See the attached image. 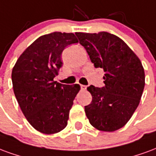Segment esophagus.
Returning a JSON list of instances; mask_svg holds the SVG:
<instances>
[{"instance_id": "1", "label": "esophagus", "mask_w": 156, "mask_h": 156, "mask_svg": "<svg viewBox=\"0 0 156 156\" xmlns=\"http://www.w3.org/2000/svg\"><path fill=\"white\" fill-rule=\"evenodd\" d=\"M80 89L82 90H86V86H84V85H80Z\"/></svg>"}]
</instances>
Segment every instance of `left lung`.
I'll use <instances>...</instances> for the list:
<instances>
[{
	"label": "left lung",
	"instance_id": "obj_1",
	"mask_svg": "<svg viewBox=\"0 0 156 156\" xmlns=\"http://www.w3.org/2000/svg\"><path fill=\"white\" fill-rule=\"evenodd\" d=\"M76 35L95 68L105 72V86L87 87L92 101L85 106L90 123L99 130L111 132L122 128L140 104L145 87L141 61L126 42L111 33Z\"/></svg>",
	"mask_w": 156,
	"mask_h": 156
}]
</instances>
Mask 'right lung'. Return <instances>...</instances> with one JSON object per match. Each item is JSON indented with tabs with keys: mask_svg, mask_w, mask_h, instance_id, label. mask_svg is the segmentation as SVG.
<instances>
[{
	"mask_svg": "<svg viewBox=\"0 0 156 156\" xmlns=\"http://www.w3.org/2000/svg\"><path fill=\"white\" fill-rule=\"evenodd\" d=\"M77 42L73 33L40 36L20 55L12 69L13 90L20 110L33 128L45 135L66 128L70 108L80 90L78 84L54 81L62 66L63 50Z\"/></svg>",
	"mask_w": 156,
	"mask_h": 156,
	"instance_id": "right-lung-1",
	"label": "right lung"
}]
</instances>
